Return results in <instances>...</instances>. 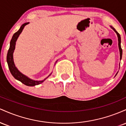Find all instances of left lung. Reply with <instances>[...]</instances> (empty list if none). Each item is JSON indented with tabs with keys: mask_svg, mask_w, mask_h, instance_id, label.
<instances>
[{
	"mask_svg": "<svg viewBox=\"0 0 126 126\" xmlns=\"http://www.w3.org/2000/svg\"><path fill=\"white\" fill-rule=\"evenodd\" d=\"M110 27H111V28H112V30H114V32H115L117 34V37H118V48H119L120 56V60H121V58H122V53H123V51H122V49H121V37H120V34H118L116 30H115V29H114V28H113V27H112V26H110ZM119 68H120V67H119ZM118 72H117V73H116V75H115V76H116Z\"/></svg>",
	"mask_w": 126,
	"mask_h": 126,
	"instance_id": "obj_1",
	"label": "left lung"
}]
</instances>
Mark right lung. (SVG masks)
I'll use <instances>...</instances> for the list:
<instances>
[{"instance_id": "right-lung-1", "label": "right lung", "mask_w": 126, "mask_h": 126, "mask_svg": "<svg viewBox=\"0 0 126 126\" xmlns=\"http://www.w3.org/2000/svg\"><path fill=\"white\" fill-rule=\"evenodd\" d=\"M28 24L29 22H26L25 24H22V25H21V27H20L19 30L13 35L12 38L11 39V42H10V46L8 51V54H7L6 60L8 64L9 69V70L10 72H11V74H12V76H14L16 80L21 82L22 83H24V85H27V86H35V85L41 84V83H43L47 78H48L49 76H50V75H51V73H50V75H49L48 76H47V78H45L44 80H33V79H31V78H28V76H27L26 75L22 73L15 66V63H14V52L15 49L16 42L17 40H18V38L19 37V36L20 34L22 32V30H24L25 26L27 25V24ZM57 62V60L56 62V63ZM56 63H55V64H56Z\"/></svg>"}]
</instances>
